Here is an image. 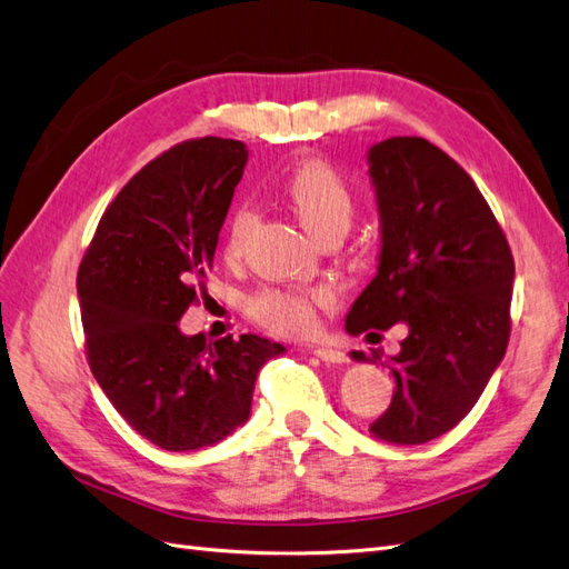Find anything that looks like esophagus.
I'll return each instance as SVG.
<instances>
[{
	"label": "esophagus",
	"mask_w": 569,
	"mask_h": 569,
	"mask_svg": "<svg viewBox=\"0 0 569 569\" xmlns=\"http://www.w3.org/2000/svg\"><path fill=\"white\" fill-rule=\"evenodd\" d=\"M311 352H313L318 359H323V362H332V365L348 362V355L340 352V350H332V348H313Z\"/></svg>",
	"instance_id": "34e87169"
}]
</instances>
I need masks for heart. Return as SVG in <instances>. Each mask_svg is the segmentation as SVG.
<instances>
[{"label":"heart","instance_id":"heart-1","mask_svg":"<svg viewBox=\"0 0 569 569\" xmlns=\"http://www.w3.org/2000/svg\"><path fill=\"white\" fill-rule=\"evenodd\" d=\"M284 210L292 212L299 224L316 241L340 239L355 217V190L336 166L326 159H307L297 163L284 176L277 190ZM253 212L237 210L229 221L224 253L229 260H239L246 251L248 237L253 231ZM328 301L323 289H287L266 287L248 299V311L256 321L280 336H307L316 328L318 307Z\"/></svg>","mask_w":569,"mask_h":569}]
</instances>
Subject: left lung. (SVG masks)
<instances>
[{
  "instance_id": "1",
  "label": "left lung",
  "mask_w": 569,
  "mask_h": 569,
  "mask_svg": "<svg viewBox=\"0 0 569 569\" xmlns=\"http://www.w3.org/2000/svg\"><path fill=\"white\" fill-rule=\"evenodd\" d=\"M369 176L381 217L379 270L345 326L352 336L406 328L389 362L391 406L369 432L391 445H425L466 418L502 362L515 258L473 178L432 142L391 137L373 144Z\"/></svg>"
}]
</instances>
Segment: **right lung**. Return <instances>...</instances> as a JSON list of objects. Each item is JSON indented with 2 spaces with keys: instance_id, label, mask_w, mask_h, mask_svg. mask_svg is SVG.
<instances>
[{
  "instance_id": "obj_1",
  "label": "right lung",
  "mask_w": 569,
  "mask_h": 569,
  "mask_svg": "<svg viewBox=\"0 0 569 569\" xmlns=\"http://www.w3.org/2000/svg\"><path fill=\"white\" fill-rule=\"evenodd\" d=\"M248 149L202 137L163 151L108 204L77 272L93 379L137 435L166 451L210 447L251 415L260 367L280 342L183 336L204 295L219 229Z\"/></svg>"
}]
</instances>
